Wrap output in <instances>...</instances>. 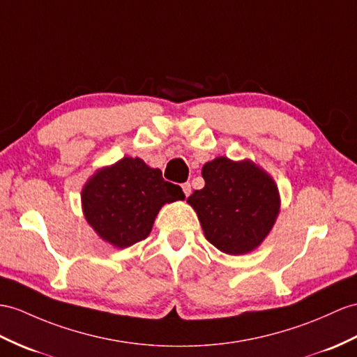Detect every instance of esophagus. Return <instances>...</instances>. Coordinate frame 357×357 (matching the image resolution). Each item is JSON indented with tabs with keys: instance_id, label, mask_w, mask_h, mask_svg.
Segmentation results:
<instances>
[{
	"instance_id": "1",
	"label": "esophagus",
	"mask_w": 357,
	"mask_h": 357,
	"mask_svg": "<svg viewBox=\"0 0 357 357\" xmlns=\"http://www.w3.org/2000/svg\"><path fill=\"white\" fill-rule=\"evenodd\" d=\"M181 189H183V194L186 197L190 195V183H183V185H181Z\"/></svg>"
}]
</instances>
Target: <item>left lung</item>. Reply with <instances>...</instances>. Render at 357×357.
I'll return each mask as SVG.
<instances>
[{
	"label": "left lung",
	"mask_w": 357,
	"mask_h": 357,
	"mask_svg": "<svg viewBox=\"0 0 357 357\" xmlns=\"http://www.w3.org/2000/svg\"><path fill=\"white\" fill-rule=\"evenodd\" d=\"M203 189L188 203L202 222L206 239L222 253L245 255L271 231L280 211L274 180L251 160L216 158L203 167Z\"/></svg>",
	"instance_id": "obj_1"
}]
</instances>
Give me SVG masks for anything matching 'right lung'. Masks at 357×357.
I'll return each instance as SVG.
<instances>
[{"label": "right lung", "instance_id": "1", "mask_svg": "<svg viewBox=\"0 0 357 357\" xmlns=\"http://www.w3.org/2000/svg\"><path fill=\"white\" fill-rule=\"evenodd\" d=\"M185 199L180 186L139 158H123L101 168L82 190L84 218L98 236L126 248L149 236L155 215L167 203Z\"/></svg>", "mask_w": 357, "mask_h": 357}]
</instances>
